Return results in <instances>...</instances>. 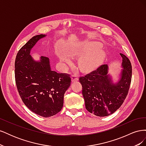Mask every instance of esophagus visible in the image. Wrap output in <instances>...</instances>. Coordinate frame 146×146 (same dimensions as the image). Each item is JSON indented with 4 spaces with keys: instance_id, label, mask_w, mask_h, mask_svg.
<instances>
[{
    "instance_id": "esophagus-1",
    "label": "esophagus",
    "mask_w": 146,
    "mask_h": 146,
    "mask_svg": "<svg viewBox=\"0 0 146 146\" xmlns=\"http://www.w3.org/2000/svg\"><path fill=\"white\" fill-rule=\"evenodd\" d=\"M78 80V76H77V75L76 74H72L71 76V80L72 82H76Z\"/></svg>"
}]
</instances>
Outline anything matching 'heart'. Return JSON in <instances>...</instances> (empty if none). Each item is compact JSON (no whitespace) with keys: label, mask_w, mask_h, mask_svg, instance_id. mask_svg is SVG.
I'll return each instance as SVG.
<instances>
[{"label":"heart","mask_w":146,"mask_h":146,"mask_svg":"<svg viewBox=\"0 0 146 146\" xmlns=\"http://www.w3.org/2000/svg\"><path fill=\"white\" fill-rule=\"evenodd\" d=\"M100 44L98 42H90L84 46L82 50L79 51L78 55H82L79 60V66L83 70H91L98 66L105 56V52L100 50ZM58 56L61 63L69 64L71 63L70 57L62 50L57 51ZM74 54L73 53H72Z\"/></svg>","instance_id":"b5f03b06"}]
</instances>
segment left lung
I'll use <instances>...</instances> for the list:
<instances>
[{"mask_svg":"<svg viewBox=\"0 0 146 146\" xmlns=\"http://www.w3.org/2000/svg\"><path fill=\"white\" fill-rule=\"evenodd\" d=\"M120 55L122 58V69L117 83H114L108 74L107 64L101 65L79 78L86 109L97 116H107L115 112L128 94L131 80V65L125 55Z\"/></svg>","mask_w":146,"mask_h":146,"instance_id":"obj_1","label":"left lung"}]
</instances>
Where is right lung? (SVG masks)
<instances>
[{
	"label": "right lung",
	"instance_id": "add662e5",
	"mask_svg": "<svg viewBox=\"0 0 146 146\" xmlns=\"http://www.w3.org/2000/svg\"><path fill=\"white\" fill-rule=\"evenodd\" d=\"M45 35L31 38L17 52L15 60V80L21 98L30 110L39 116L55 115L63 106L65 92L70 85L69 75L51 69L48 58L35 61L30 51Z\"/></svg>",
	"mask_w": 146,
	"mask_h": 146
}]
</instances>
